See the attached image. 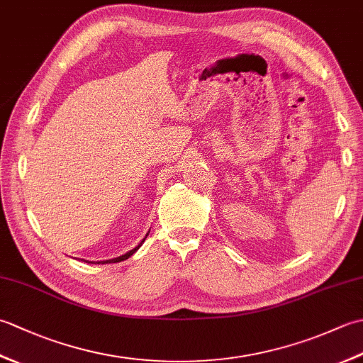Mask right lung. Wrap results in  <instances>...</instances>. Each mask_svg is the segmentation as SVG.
<instances>
[{
    "label": "right lung",
    "instance_id": "obj_1",
    "mask_svg": "<svg viewBox=\"0 0 363 363\" xmlns=\"http://www.w3.org/2000/svg\"><path fill=\"white\" fill-rule=\"evenodd\" d=\"M142 245V243H140ZM140 245H138L137 246V248H134V250H130L129 252H126V254H123V256H120V257H115V259H111V260H104V264H107V262H109V264H111V262H112V264H117V262H121V260H126L128 257H130V256H133V254L138 250V248H140ZM98 264H99V262H98Z\"/></svg>",
    "mask_w": 363,
    "mask_h": 363
}]
</instances>
